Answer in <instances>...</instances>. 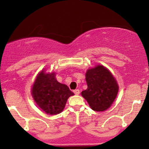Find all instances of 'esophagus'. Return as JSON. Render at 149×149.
Here are the masks:
<instances>
[{
	"label": "esophagus",
	"mask_w": 149,
	"mask_h": 149,
	"mask_svg": "<svg viewBox=\"0 0 149 149\" xmlns=\"http://www.w3.org/2000/svg\"><path fill=\"white\" fill-rule=\"evenodd\" d=\"M73 92H74V94L76 95H78L80 94V90H78V89H77V90H75L74 91H73Z\"/></svg>",
	"instance_id": "obj_1"
}]
</instances>
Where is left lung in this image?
<instances>
[{"mask_svg": "<svg viewBox=\"0 0 149 149\" xmlns=\"http://www.w3.org/2000/svg\"><path fill=\"white\" fill-rule=\"evenodd\" d=\"M88 88L81 95L92 110L104 111L111 107L116 100L119 86L115 77L103 65L88 69L85 73Z\"/></svg>", "mask_w": 149, "mask_h": 149, "instance_id": "8db88e82", "label": "left lung"}]
</instances>
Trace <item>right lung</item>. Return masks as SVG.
<instances>
[{"instance_id":"add662e5","label":"right lung","mask_w":149,"mask_h":149,"mask_svg":"<svg viewBox=\"0 0 149 149\" xmlns=\"http://www.w3.org/2000/svg\"><path fill=\"white\" fill-rule=\"evenodd\" d=\"M55 75V72L42 69L37 75L31 91L38 107L49 115L62 112L69 97L74 95L67 85L57 81Z\"/></svg>"}]
</instances>
